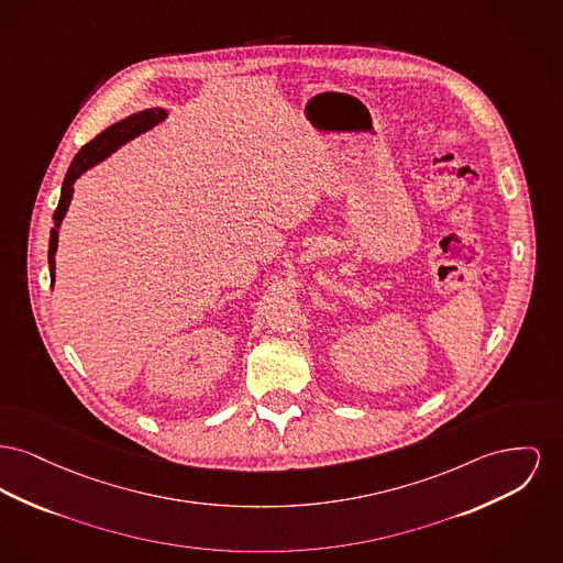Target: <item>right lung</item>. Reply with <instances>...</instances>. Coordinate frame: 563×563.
I'll list each match as a JSON object with an SVG mask.
<instances>
[{
    "label": "right lung",
    "mask_w": 563,
    "mask_h": 563,
    "mask_svg": "<svg viewBox=\"0 0 563 563\" xmlns=\"http://www.w3.org/2000/svg\"><path fill=\"white\" fill-rule=\"evenodd\" d=\"M167 110L164 108H148L142 112L130 114L128 119L110 125L108 130L93 137L89 144H85L80 148V153L74 157V162L67 167L66 178H64V187H62V198L59 206L53 214V223L55 228L51 230V240H48V269H51V283H55V253H57V242H59V228L62 221L66 217L67 206L74 196V183L76 178H80L89 167L98 166L108 155H112L119 146H123L125 142H130L133 137H137L140 133L148 132L151 128L159 125L162 121H166Z\"/></svg>",
    "instance_id": "obj_1"
}]
</instances>
